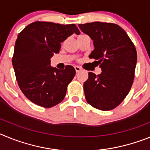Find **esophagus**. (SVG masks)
<instances>
[{"instance_id":"34e87169","label":"esophagus","mask_w":150,"mask_h":150,"mask_svg":"<svg viewBox=\"0 0 150 150\" xmlns=\"http://www.w3.org/2000/svg\"><path fill=\"white\" fill-rule=\"evenodd\" d=\"M74 68H75V71H76V72H79V71H81V68L79 67H78V66H74Z\"/></svg>"}]
</instances>
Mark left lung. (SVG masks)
Instances as JSON below:
<instances>
[{
    "label": "left lung",
    "mask_w": 150,
    "mask_h": 150,
    "mask_svg": "<svg viewBox=\"0 0 150 150\" xmlns=\"http://www.w3.org/2000/svg\"><path fill=\"white\" fill-rule=\"evenodd\" d=\"M78 26L93 40L95 49L89 58L100 64L102 71L98 75L88 73L83 84L86 99L96 109H114L133 84L137 59L134 45L116 24L95 22Z\"/></svg>",
    "instance_id": "8db88e82"
}]
</instances>
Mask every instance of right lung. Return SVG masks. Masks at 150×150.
<instances>
[{
    "mask_svg": "<svg viewBox=\"0 0 150 150\" xmlns=\"http://www.w3.org/2000/svg\"><path fill=\"white\" fill-rule=\"evenodd\" d=\"M73 34H80L74 24L45 22H33L18 34L13 66L18 86L35 104L50 108L64 98L76 71L71 65L64 70L52 67L50 59L59 52L61 43Z\"/></svg>",
    "mask_w": 150,
    "mask_h": 150,
    "instance_id": "obj_1",
    "label": "right lung"
}]
</instances>
